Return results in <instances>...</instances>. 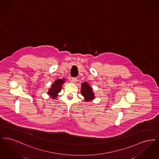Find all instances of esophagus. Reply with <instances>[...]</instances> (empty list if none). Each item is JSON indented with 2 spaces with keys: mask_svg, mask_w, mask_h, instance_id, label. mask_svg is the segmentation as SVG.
Returning <instances> with one entry per match:
<instances>
[{
  "mask_svg": "<svg viewBox=\"0 0 159 159\" xmlns=\"http://www.w3.org/2000/svg\"><path fill=\"white\" fill-rule=\"evenodd\" d=\"M77 77H72V78H71V82H72V83H76V82H77Z\"/></svg>",
  "mask_w": 159,
  "mask_h": 159,
  "instance_id": "esophagus-1",
  "label": "esophagus"
}]
</instances>
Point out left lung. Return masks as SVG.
<instances>
[{
    "label": "left lung",
    "instance_id": "obj_1",
    "mask_svg": "<svg viewBox=\"0 0 159 159\" xmlns=\"http://www.w3.org/2000/svg\"><path fill=\"white\" fill-rule=\"evenodd\" d=\"M81 94L84 98V101H90L95 98L92 88L87 82L81 84Z\"/></svg>",
    "mask_w": 159,
    "mask_h": 159
}]
</instances>
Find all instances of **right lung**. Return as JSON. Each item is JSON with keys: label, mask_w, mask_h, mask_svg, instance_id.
Wrapping results in <instances>:
<instances>
[{"label": "right lung", "mask_w": 159, "mask_h": 159, "mask_svg": "<svg viewBox=\"0 0 159 159\" xmlns=\"http://www.w3.org/2000/svg\"><path fill=\"white\" fill-rule=\"evenodd\" d=\"M65 82V79H57L51 85V88H49L48 94L51 96L52 99H55L58 96V93L60 92L62 89V86Z\"/></svg>", "instance_id": "right-lung-1"}]
</instances>
